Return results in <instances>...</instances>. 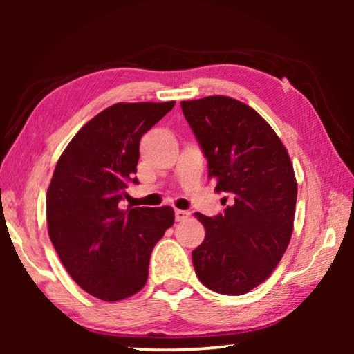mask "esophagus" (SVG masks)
<instances>
[{
    "mask_svg": "<svg viewBox=\"0 0 354 354\" xmlns=\"http://www.w3.org/2000/svg\"><path fill=\"white\" fill-rule=\"evenodd\" d=\"M189 217H190V212H187V211H181V209H176V211H175L176 221H184V220H187Z\"/></svg>",
    "mask_w": 354,
    "mask_h": 354,
    "instance_id": "1",
    "label": "esophagus"
}]
</instances>
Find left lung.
Returning a JSON list of instances; mask_svg holds the SVG:
<instances>
[{"label": "left lung", "mask_w": 354, "mask_h": 354, "mask_svg": "<svg viewBox=\"0 0 354 354\" xmlns=\"http://www.w3.org/2000/svg\"><path fill=\"white\" fill-rule=\"evenodd\" d=\"M181 107L215 190L232 198L217 217L195 212L206 231L192 251L195 273L207 289L243 295L270 277L290 242L293 165L273 128L242 101L214 95L181 101ZM221 201L226 205V196Z\"/></svg>", "instance_id": "left-lung-1"}]
</instances>
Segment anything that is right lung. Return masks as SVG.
I'll list each match as a JSON object with an SVG mask.
<instances>
[{"mask_svg":"<svg viewBox=\"0 0 354 354\" xmlns=\"http://www.w3.org/2000/svg\"><path fill=\"white\" fill-rule=\"evenodd\" d=\"M167 103H117L77 131L59 158L46 194L48 234L75 283L104 301L142 290L149 256L175 223L170 206L120 209L139 162L142 136L170 112Z\"/></svg>","mask_w":354,"mask_h":354,"instance_id":"1","label":"right lung"}]
</instances>
